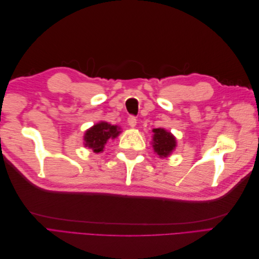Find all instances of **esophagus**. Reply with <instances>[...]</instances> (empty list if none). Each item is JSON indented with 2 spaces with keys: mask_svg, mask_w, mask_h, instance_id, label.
<instances>
[{
  "mask_svg": "<svg viewBox=\"0 0 259 259\" xmlns=\"http://www.w3.org/2000/svg\"><path fill=\"white\" fill-rule=\"evenodd\" d=\"M127 123L131 127H135L136 126V123H137V119L134 115H130L128 119H127Z\"/></svg>",
  "mask_w": 259,
  "mask_h": 259,
  "instance_id": "34e87169",
  "label": "esophagus"
}]
</instances>
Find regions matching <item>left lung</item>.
<instances>
[{"label":"left lung","mask_w":259,"mask_h":259,"mask_svg":"<svg viewBox=\"0 0 259 259\" xmlns=\"http://www.w3.org/2000/svg\"><path fill=\"white\" fill-rule=\"evenodd\" d=\"M152 147L160 158H166L176 148V138L171 133L164 128H154Z\"/></svg>","instance_id":"8db88e82"}]
</instances>
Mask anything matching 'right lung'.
Instances as JSON below:
<instances>
[{
  "mask_svg": "<svg viewBox=\"0 0 259 259\" xmlns=\"http://www.w3.org/2000/svg\"><path fill=\"white\" fill-rule=\"evenodd\" d=\"M120 133L119 126L101 121L85 132L84 145L91 148L95 153L103 152L108 140L116 138Z\"/></svg>",
  "mask_w": 259,
  "mask_h": 259,
  "instance_id": "right-lung-1",
  "label": "right lung"
}]
</instances>
